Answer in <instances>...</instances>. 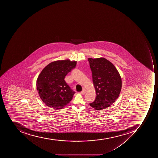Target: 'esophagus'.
Here are the masks:
<instances>
[{
  "instance_id": "1",
  "label": "esophagus",
  "mask_w": 158,
  "mask_h": 158,
  "mask_svg": "<svg viewBox=\"0 0 158 158\" xmlns=\"http://www.w3.org/2000/svg\"><path fill=\"white\" fill-rule=\"evenodd\" d=\"M86 92V89H83L81 91V94L84 95L85 94Z\"/></svg>"
}]
</instances>
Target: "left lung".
Masks as SVG:
<instances>
[{
    "mask_svg": "<svg viewBox=\"0 0 158 158\" xmlns=\"http://www.w3.org/2000/svg\"><path fill=\"white\" fill-rule=\"evenodd\" d=\"M96 91L95 99L90 106L96 110L110 107L118 98L122 78L114 65L104 58L88 59Z\"/></svg>",
    "mask_w": 158,
    "mask_h": 158,
    "instance_id": "1",
    "label": "left lung"
}]
</instances>
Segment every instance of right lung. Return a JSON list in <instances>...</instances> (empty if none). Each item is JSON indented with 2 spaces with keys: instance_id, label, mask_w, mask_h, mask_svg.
Returning <instances> with one entry per match:
<instances>
[{
  "instance_id": "obj_1",
  "label": "right lung",
  "mask_w": 158,
  "mask_h": 158,
  "mask_svg": "<svg viewBox=\"0 0 158 158\" xmlns=\"http://www.w3.org/2000/svg\"><path fill=\"white\" fill-rule=\"evenodd\" d=\"M76 65V61L58 60L49 64L41 71L36 81V89L46 106L59 110L72 100L75 92L64 78Z\"/></svg>"
}]
</instances>
